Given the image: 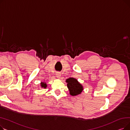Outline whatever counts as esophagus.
<instances>
[{"label": "esophagus", "instance_id": "esophagus-1", "mask_svg": "<svg viewBox=\"0 0 130 130\" xmlns=\"http://www.w3.org/2000/svg\"><path fill=\"white\" fill-rule=\"evenodd\" d=\"M56 76L57 78H59L60 77V76H61V74L59 72H57L56 74Z\"/></svg>", "mask_w": 130, "mask_h": 130}]
</instances>
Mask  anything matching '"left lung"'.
Wrapping results in <instances>:
<instances>
[{
    "mask_svg": "<svg viewBox=\"0 0 130 130\" xmlns=\"http://www.w3.org/2000/svg\"><path fill=\"white\" fill-rule=\"evenodd\" d=\"M67 86L69 88L70 94L72 96H76L79 95L83 90V87L78 80L74 78H69L66 80Z\"/></svg>",
    "mask_w": 130,
    "mask_h": 130,
    "instance_id": "8db88e82",
    "label": "left lung"
}]
</instances>
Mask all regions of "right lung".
Returning a JSON list of instances; mask_svg holds the SVG:
<instances>
[{
    "label": "right lung",
    "instance_id": "obj_1",
    "mask_svg": "<svg viewBox=\"0 0 130 130\" xmlns=\"http://www.w3.org/2000/svg\"><path fill=\"white\" fill-rule=\"evenodd\" d=\"M40 86H41V87H42V88H44L47 87V84L45 82H42V83H40Z\"/></svg>",
    "mask_w": 130,
    "mask_h": 130
}]
</instances>
